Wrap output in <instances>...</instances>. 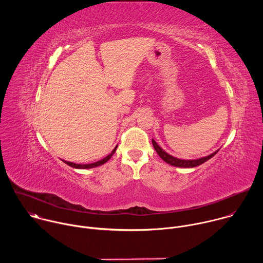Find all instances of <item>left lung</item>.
I'll use <instances>...</instances> for the list:
<instances>
[{
  "label": "left lung",
  "mask_w": 263,
  "mask_h": 263,
  "mask_svg": "<svg viewBox=\"0 0 263 263\" xmlns=\"http://www.w3.org/2000/svg\"><path fill=\"white\" fill-rule=\"evenodd\" d=\"M152 143H153V145H154L155 151L157 152V154L159 155V157H160L163 161H165L166 163H168V164H171V165H173V166H177V167H187V168H190V167H196V166L201 165L202 163L206 162V161L209 160L210 158H212V157L218 152V149H217V151L213 152L212 154H210V155H208V156H205V157H202V158L192 159V160H184V159L176 158V157L170 155L168 153H166L161 146L158 145V143H157L154 139H152Z\"/></svg>",
  "instance_id": "8db88e82"
}]
</instances>
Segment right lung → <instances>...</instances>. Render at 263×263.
I'll return each instance as SVG.
<instances>
[{"mask_svg": "<svg viewBox=\"0 0 263 263\" xmlns=\"http://www.w3.org/2000/svg\"><path fill=\"white\" fill-rule=\"evenodd\" d=\"M117 147H118V145L112 149V152L108 155V156H106L105 158H103L102 160H99V161H97V162H93V163H89V164H77V163H73V162H69V161H65V160H63V162H65L67 165H69V166H71V167H73V168H92V167H97V166H100V165H102V164H104V163H106L111 157H112V155H114L115 153H116V151H117Z\"/></svg>", "mask_w": 263, "mask_h": 263, "instance_id": "add662e5", "label": "right lung"}]
</instances>
